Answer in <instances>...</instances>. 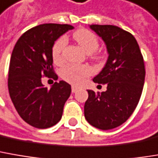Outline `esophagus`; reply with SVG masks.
Listing matches in <instances>:
<instances>
[{
	"label": "esophagus",
	"instance_id": "esophagus-1",
	"mask_svg": "<svg viewBox=\"0 0 158 158\" xmlns=\"http://www.w3.org/2000/svg\"><path fill=\"white\" fill-rule=\"evenodd\" d=\"M78 89H79V88H78V87H76V86H72V87H71V91H72L73 93L77 92V91H78Z\"/></svg>",
	"mask_w": 158,
	"mask_h": 158
}]
</instances>
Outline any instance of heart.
Listing matches in <instances>:
<instances>
[{"instance_id":"heart-1","label":"heart","mask_w":158,"mask_h":158,"mask_svg":"<svg viewBox=\"0 0 158 158\" xmlns=\"http://www.w3.org/2000/svg\"><path fill=\"white\" fill-rule=\"evenodd\" d=\"M73 39L79 44V46L88 54L92 55L95 59L100 60L101 56L96 51L98 49L99 41L97 35L92 31L86 29H79L73 33ZM67 45V40L64 37L58 39L53 44L51 55L55 63H60L63 60V54ZM90 69L88 66L80 65H68L61 71V77L66 81L79 85L85 78L89 76Z\"/></svg>"}]
</instances>
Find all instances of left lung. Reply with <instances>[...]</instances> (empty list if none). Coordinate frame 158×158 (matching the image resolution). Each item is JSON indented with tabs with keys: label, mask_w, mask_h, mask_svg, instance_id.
<instances>
[{
	"label": "left lung",
	"mask_w": 158,
	"mask_h": 158,
	"mask_svg": "<svg viewBox=\"0 0 158 158\" xmlns=\"http://www.w3.org/2000/svg\"><path fill=\"white\" fill-rule=\"evenodd\" d=\"M89 27L107 46V63L93 79L96 83L107 84V90L101 93L88 90L84 115L91 126L108 130L127 121L136 109L145 82V64L131 33L114 25Z\"/></svg>",
	"instance_id": "8db88e82"
}]
</instances>
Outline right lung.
Returning <instances> with one entry per match:
<instances>
[{"label": "right lung", "mask_w": 158, "mask_h": 158, "mask_svg": "<svg viewBox=\"0 0 158 158\" xmlns=\"http://www.w3.org/2000/svg\"><path fill=\"white\" fill-rule=\"evenodd\" d=\"M73 26L45 23L24 32L12 50L8 89L11 101L22 119L37 128H48L60 120L71 87L60 80L50 89L42 77L58 79L53 69L51 50L54 42Z\"/></svg>", "instance_id": "add662e5"}]
</instances>
